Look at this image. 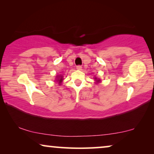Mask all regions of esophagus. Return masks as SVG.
Returning <instances> with one entry per match:
<instances>
[{"instance_id":"esophagus-1","label":"esophagus","mask_w":154,"mask_h":154,"mask_svg":"<svg viewBox=\"0 0 154 154\" xmlns=\"http://www.w3.org/2000/svg\"><path fill=\"white\" fill-rule=\"evenodd\" d=\"M76 69H78V70H81L82 66H81V65H78V66H76Z\"/></svg>"}]
</instances>
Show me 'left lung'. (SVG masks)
Segmentation results:
<instances>
[{"label": "left lung", "mask_w": 154, "mask_h": 154, "mask_svg": "<svg viewBox=\"0 0 154 154\" xmlns=\"http://www.w3.org/2000/svg\"><path fill=\"white\" fill-rule=\"evenodd\" d=\"M95 79L96 82H100V79H97V78H95V79Z\"/></svg>", "instance_id": "left-lung-1"}]
</instances>
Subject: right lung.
Returning <instances> with one entry per match:
<instances>
[{
	"mask_svg": "<svg viewBox=\"0 0 154 154\" xmlns=\"http://www.w3.org/2000/svg\"><path fill=\"white\" fill-rule=\"evenodd\" d=\"M57 81L59 82V84H60L63 81V76H62V75H58L57 78Z\"/></svg>",
	"mask_w": 154,
	"mask_h": 154,
	"instance_id": "add662e5",
	"label": "right lung"
}]
</instances>
